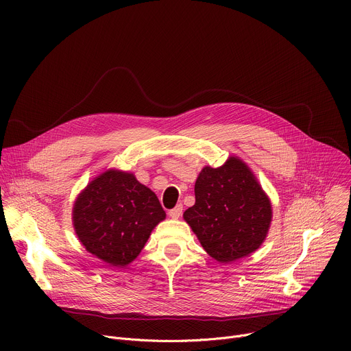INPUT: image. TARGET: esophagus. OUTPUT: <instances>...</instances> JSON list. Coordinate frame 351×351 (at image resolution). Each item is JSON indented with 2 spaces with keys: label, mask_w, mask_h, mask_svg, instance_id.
<instances>
[{
  "label": "esophagus",
  "mask_w": 351,
  "mask_h": 351,
  "mask_svg": "<svg viewBox=\"0 0 351 351\" xmlns=\"http://www.w3.org/2000/svg\"><path fill=\"white\" fill-rule=\"evenodd\" d=\"M182 210H183L182 204H178L173 210H171V211L168 213V215H169L172 219H178V218H180V215H182Z\"/></svg>",
  "instance_id": "esophagus-1"
}]
</instances>
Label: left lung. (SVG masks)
Here are the masks:
<instances>
[{"instance_id": "obj_1", "label": "left lung", "mask_w": 351, "mask_h": 351, "mask_svg": "<svg viewBox=\"0 0 351 351\" xmlns=\"http://www.w3.org/2000/svg\"><path fill=\"white\" fill-rule=\"evenodd\" d=\"M194 194L195 203L183 218L210 257L229 264L260 248L271 226L272 204L243 160L230 156L222 167H204Z\"/></svg>"}]
</instances>
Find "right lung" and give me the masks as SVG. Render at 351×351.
<instances>
[{"label": "right lung", "mask_w": 351, "mask_h": 351, "mask_svg": "<svg viewBox=\"0 0 351 351\" xmlns=\"http://www.w3.org/2000/svg\"><path fill=\"white\" fill-rule=\"evenodd\" d=\"M167 217L156 193L132 172L107 169L76 197L75 233L90 254L108 267L137 258L153 229Z\"/></svg>", "instance_id": "right-lung-1"}]
</instances>
